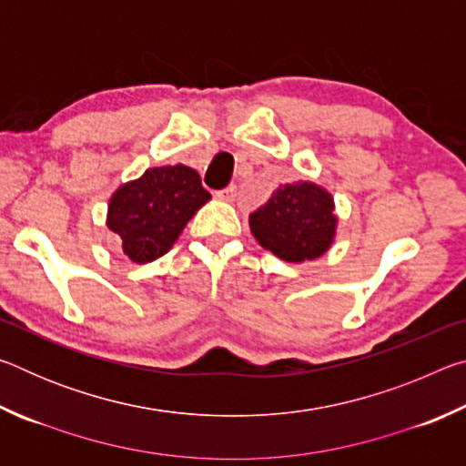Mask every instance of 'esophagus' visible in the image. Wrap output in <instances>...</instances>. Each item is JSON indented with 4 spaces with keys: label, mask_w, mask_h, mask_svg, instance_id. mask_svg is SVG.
<instances>
[{
    "label": "esophagus",
    "mask_w": 466,
    "mask_h": 466,
    "mask_svg": "<svg viewBox=\"0 0 466 466\" xmlns=\"http://www.w3.org/2000/svg\"><path fill=\"white\" fill-rule=\"evenodd\" d=\"M234 197H236V187L234 185L222 188V191H216V199H219V201L230 203V201H234Z\"/></svg>",
    "instance_id": "34e87169"
}]
</instances>
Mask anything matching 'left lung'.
I'll use <instances>...</instances> for the list:
<instances>
[{"label": "left lung", "instance_id": "obj_1", "mask_svg": "<svg viewBox=\"0 0 466 466\" xmlns=\"http://www.w3.org/2000/svg\"><path fill=\"white\" fill-rule=\"evenodd\" d=\"M337 222L333 195L310 180L279 185L269 201L248 216L257 242L286 263L325 255L335 240Z\"/></svg>", "mask_w": 466, "mask_h": 466}]
</instances>
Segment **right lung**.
I'll return each mask as SVG.
<instances>
[{
    "mask_svg": "<svg viewBox=\"0 0 466 466\" xmlns=\"http://www.w3.org/2000/svg\"><path fill=\"white\" fill-rule=\"evenodd\" d=\"M211 199L195 168H147L121 185L108 201L106 226L133 263L146 265L172 248L197 211Z\"/></svg>",
    "mask_w": 466,
    "mask_h": 466,
    "instance_id": "1",
    "label": "right lung"
}]
</instances>
